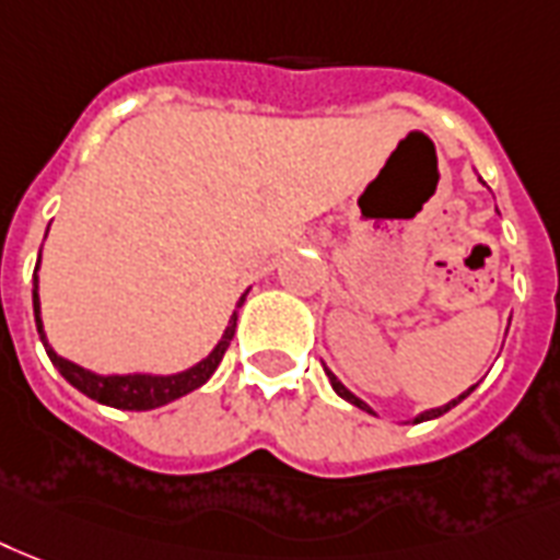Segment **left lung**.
<instances>
[{"mask_svg":"<svg viewBox=\"0 0 560 560\" xmlns=\"http://www.w3.org/2000/svg\"><path fill=\"white\" fill-rule=\"evenodd\" d=\"M325 374H327V380H330V385H334V390H336V394H339V397H342V399H348V402H351V406L362 408V411H368V413H376V411H374V408L368 406L365 399H359V397H357V394H353V390H348V388H345V385H342V383H339V380H336V374H334V371H330V368H325ZM471 390H475V385H471V388H469V390H463L460 397H454V399H452V402H445V406H438V408H429V411H420V413H417V417H413V420H411V422H425V420H438V417H443V413H445V411H452V408H454V406H457V402H463V399L469 397Z\"/></svg>","mask_w":560,"mask_h":560,"instance_id":"left-lung-1","label":"left lung"}]
</instances>
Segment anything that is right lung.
Instances as JSON below:
<instances>
[{"instance_id":"obj_1","label":"right lung","mask_w":560,"mask_h":560,"mask_svg":"<svg viewBox=\"0 0 560 560\" xmlns=\"http://www.w3.org/2000/svg\"><path fill=\"white\" fill-rule=\"evenodd\" d=\"M39 261H43V249H39ZM39 261H36L34 270V319L36 334H39V339H43L45 345V353H48V359H51L59 374L66 376L68 383L74 385L80 394L97 399L103 406L122 408V411H152V408H161L166 406V402H172V399L184 397L189 390L201 388L209 376L215 374V368L221 365V359H224V351L230 348V342H233L235 322H238V307L244 304V299H247V293L241 295L233 316H230V325L224 327V336H221L215 348H212L201 362H195L192 368L177 371V374H147V371H138V374H97V371H89V368L77 365L71 359L59 357L51 348V342H48V336H45L43 327V311H39V276H36V272H39Z\"/></svg>"}]
</instances>
